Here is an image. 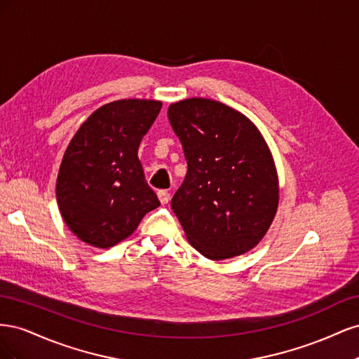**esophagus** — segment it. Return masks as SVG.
I'll return each mask as SVG.
<instances>
[{
	"label": "esophagus",
	"mask_w": 359,
	"mask_h": 359,
	"mask_svg": "<svg viewBox=\"0 0 359 359\" xmlns=\"http://www.w3.org/2000/svg\"><path fill=\"white\" fill-rule=\"evenodd\" d=\"M157 196H158V201L165 205V203H168L169 201H170V193L168 191V190H158L157 191Z\"/></svg>",
	"instance_id": "esophagus-1"
}]
</instances>
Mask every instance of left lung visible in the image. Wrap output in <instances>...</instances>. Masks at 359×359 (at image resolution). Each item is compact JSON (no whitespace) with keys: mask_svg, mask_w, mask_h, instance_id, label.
<instances>
[{"mask_svg":"<svg viewBox=\"0 0 359 359\" xmlns=\"http://www.w3.org/2000/svg\"><path fill=\"white\" fill-rule=\"evenodd\" d=\"M168 116L189 166L170 203L189 243L211 260L250 252L268 232L280 198L262 133L244 114L202 97L172 103Z\"/></svg>","mask_w":359,"mask_h":359,"instance_id":"obj_1","label":"left lung"}]
</instances>
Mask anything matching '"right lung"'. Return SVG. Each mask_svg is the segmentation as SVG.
<instances>
[{"label": "right lung", "instance_id": "1", "mask_svg": "<svg viewBox=\"0 0 359 359\" xmlns=\"http://www.w3.org/2000/svg\"><path fill=\"white\" fill-rule=\"evenodd\" d=\"M160 109L158 100L107 103L72 137L58 170L57 202L64 223L85 244L116 245L160 205L137 157Z\"/></svg>", "mask_w": 359, "mask_h": 359}]
</instances>
